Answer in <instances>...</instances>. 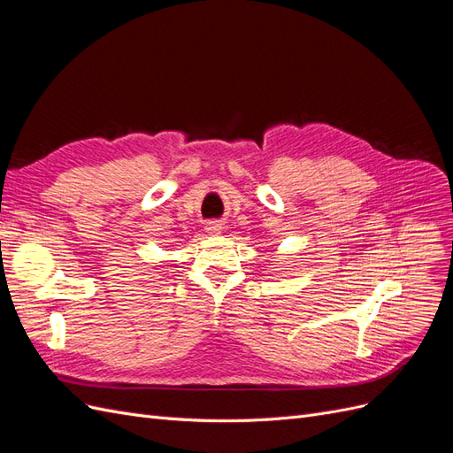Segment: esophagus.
I'll return each mask as SVG.
<instances>
[{
    "label": "esophagus",
    "mask_w": 453,
    "mask_h": 453,
    "mask_svg": "<svg viewBox=\"0 0 453 453\" xmlns=\"http://www.w3.org/2000/svg\"><path fill=\"white\" fill-rule=\"evenodd\" d=\"M208 230L211 232V234H219V232H221V225H219V223H210Z\"/></svg>",
    "instance_id": "obj_1"
}]
</instances>
